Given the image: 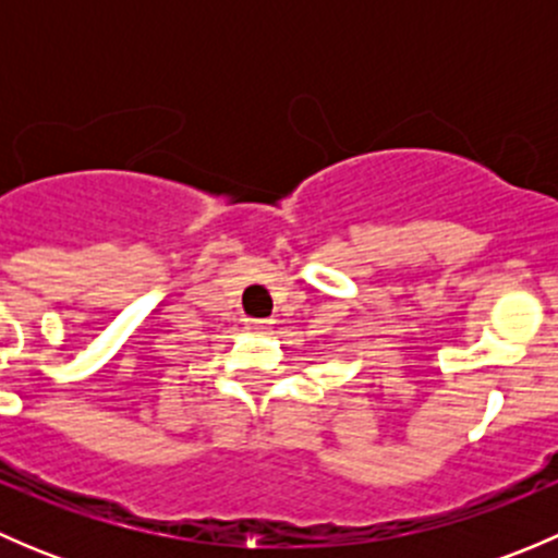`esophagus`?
<instances>
[{
  "label": "esophagus",
  "instance_id": "34e87169",
  "mask_svg": "<svg viewBox=\"0 0 558 558\" xmlns=\"http://www.w3.org/2000/svg\"><path fill=\"white\" fill-rule=\"evenodd\" d=\"M245 329L251 331V335H264V331H269V329H272V320L251 318V320H245Z\"/></svg>",
  "mask_w": 558,
  "mask_h": 558
}]
</instances>
